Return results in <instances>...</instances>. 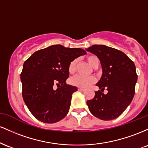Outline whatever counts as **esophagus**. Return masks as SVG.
Segmentation results:
<instances>
[{
  "label": "esophagus",
  "mask_w": 148,
  "mask_h": 148,
  "mask_svg": "<svg viewBox=\"0 0 148 148\" xmlns=\"http://www.w3.org/2000/svg\"><path fill=\"white\" fill-rule=\"evenodd\" d=\"M78 90H79V91H82V92L85 91V89H84V88H78Z\"/></svg>",
  "instance_id": "esophagus-1"
}]
</instances>
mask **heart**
Wrapping results in <instances>:
<instances>
[{"label":"heart","mask_w":148,"mask_h":148,"mask_svg":"<svg viewBox=\"0 0 148 148\" xmlns=\"http://www.w3.org/2000/svg\"><path fill=\"white\" fill-rule=\"evenodd\" d=\"M88 62L90 65L93 68L98 67L99 64V60L95 56H89L86 58ZM76 64H77V60L74 59L69 64L68 72L69 74H73L75 72L76 69ZM70 84L72 86H76L79 88H88L92 84H95L96 82V79L94 76H88V77H85V76L81 75H76L71 78L69 81Z\"/></svg>","instance_id":"1"}]
</instances>
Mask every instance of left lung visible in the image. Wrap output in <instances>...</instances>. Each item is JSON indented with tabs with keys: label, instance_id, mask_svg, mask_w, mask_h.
<instances>
[{
	"label": "left lung",
	"instance_id": "1",
	"mask_svg": "<svg viewBox=\"0 0 148 148\" xmlns=\"http://www.w3.org/2000/svg\"><path fill=\"white\" fill-rule=\"evenodd\" d=\"M99 59L102 75L95 92L87 105L94 116L103 120L118 118L132 102L138 76L134 62L123 52L105 45H95L86 49ZM106 88L108 93L102 92Z\"/></svg>",
	"mask_w": 148,
	"mask_h": 148
}]
</instances>
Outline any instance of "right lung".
Masks as SVG:
<instances>
[{"instance_id": "obj_1", "label": "right lung", "mask_w": 148, "mask_h": 148, "mask_svg": "<svg viewBox=\"0 0 148 148\" xmlns=\"http://www.w3.org/2000/svg\"><path fill=\"white\" fill-rule=\"evenodd\" d=\"M86 53L82 49L52 45L37 51L25 61L21 73L22 96L35 118L55 123L66 116L73 92L77 90L66 84L69 64Z\"/></svg>"}]
</instances>
